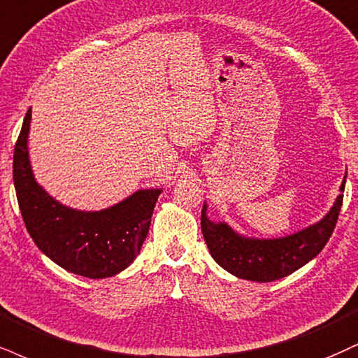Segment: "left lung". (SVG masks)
Here are the masks:
<instances>
[{
  "instance_id": "8db88e82",
  "label": "left lung",
  "mask_w": 358,
  "mask_h": 358,
  "mask_svg": "<svg viewBox=\"0 0 358 358\" xmlns=\"http://www.w3.org/2000/svg\"><path fill=\"white\" fill-rule=\"evenodd\" d=\"M347 178V176H345ZM345 189L343 179L341 191ZM343 201V194L337 197L330 213L320 222L280 239H247L232 231L227 224L213 222L202 207L201 227L209 252L220 267L241 279L254 282H272L287 277L306 266L324 249L335 224Z\"/></svg>"
}]
</instances>
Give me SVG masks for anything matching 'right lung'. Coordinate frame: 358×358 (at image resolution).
<instances>
[{
    "mask_svg": "<svg viewBox=\"0 0 358 358\" xmlns=\"http://www.w3.org/2000/svg\"><path fill=\"white\" fill-rule=\"evenodd\" d=\"M29 121L31 109L15 145L13 180L31 239L52 262L78 275L104 279L124 271L143 247L161 191H138L99 213L59 204L34 180L28 157Z\"/></svg>",
    "mask_w": 358,
    "mask_h": 358,
    "instance_id": "add662e5",
    "label": "right lung"
}]
</instances>
